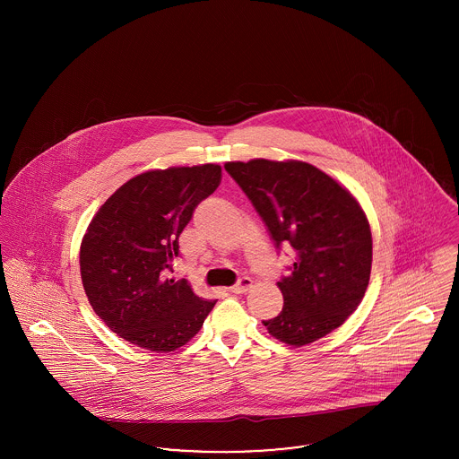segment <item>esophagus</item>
Wrapping results in <instances>:
<instances>
[{
    "instance_id": "esophagus-1",
    "label": "esophagus",
    "mask_w": 459,
    "mask_h": 459,
    "mask_svg": "<svg viewBox=\"0 0 459 459\" xmlns=\"http://www.w3.org/2000/svg\"><path fill=\"white\" fill-rule=\"evenodd\" d=\"M251 286H253V279H251V277H240V279L237 281V284H233L230 290H231L233 293H246Z\"/></svg>"
}]
</instances>
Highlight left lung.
<instances>
[{
	"label": "left lung",
	"mask_w": 459,
	"mask_h": 459,
	"mask_svg": "<svg viewBox=\"0 0 459 459\" xmlns=\"http://www.w3.org/2000/svg\"><path fill=\"white\" fill-rule=\"evenodd\" d=\"M224 169L260 213L277 251L295 253L290 275L277 282L282 311L263 325L293 346L342 325L366 293L373 262L369 222L355 197L306 162L255 159Z\"/></svg>",
	"instance_id": "8db88e82"
}]
</instances>
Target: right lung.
Returning <instances> with one entry per match:
<instances>
[{
	"instance_id": "1",
	"label": "right lung",
	"mask_w": 459,
	"mask_h": 459,
	"mask_svg": "<svg viewBox=\"0 0 459 459\" xmlns=\"http://www.w3.org/2000/svg\"><path fill=\"white\" fill-rule=\"evenodd\" d=\"M221 182V166L134 177L95 213L81 244V279L97 316L150 351L184 346L213 309L186 279H168L178 237Z\"/></svg>"
}]
</instances>
